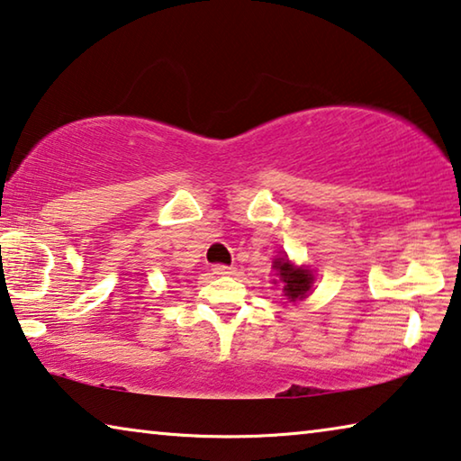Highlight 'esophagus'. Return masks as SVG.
Returning a JSON list of instances; mask_svg holds the SVG:
<instances>
[{
    "label": "esophagus",
    "instance_id": "esophagus-1",
    "mask_svg": "<svg viewBox=\"0 0 461 461\" xmlns=\"http://www.w3.org/2000/svg\"><path fill=\"white\" fill-rule=\"evenodd\" d=\"M215 276H231L233 272H236V268L233 267H225V264H215V267L212 268Z\"/></svg>",
    "mask_w": 461,
    "mask_h": 461
}]
</instances>
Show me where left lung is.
I'll use <instances>...</instances> for the list:
<instances>
[{"instance_id": "left-lung-1", "label": "left lung", "mask_w": 461, "mask_h": 461, "mask_svg": "<svg viewBox=\"0 0 461 461\" xmlns=\"http://www.w3.org/2000/svg\"><path fill=\"white\" fill-rule=\"evenodd\" d=\"M272 268L276 272L275 285L283 286V293L288 301L307 299L315 283V275L307 267H294L288 258H276Z\"/></svg>"}]
</instances>
